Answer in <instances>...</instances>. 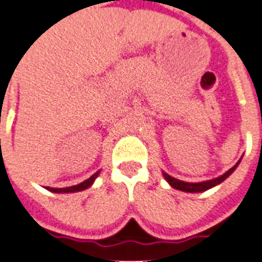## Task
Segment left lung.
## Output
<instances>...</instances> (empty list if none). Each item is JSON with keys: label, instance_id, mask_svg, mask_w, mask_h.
<instances>
[{"label": "left lung", "instance_id": "left-lung-1", "mask_svg": "<svg viewBox=\"0 0 262 262\" xmlns=\"http://www.w3.org/2000/svg\"><path fill=\"white\" fill-rule=\"evenodd\" d=\"M241 160H242V158L236 162V164L234 167L230 168V170L224 172L223 175H220L217 178L209 179V181H203V182H185V181H181V179H177L174 178V177H171V175H168L167 172L163 171L162 174H163L164 179L168 182V185L171 187H174V189H177V190L186 191V193H201V191H205L208 190V189H212V187L217 186L219 183L223 182L224 179H227L232 172L235 171V168L238 167V164L241 163Z\"/></svg>", "mask_w": 262, "mask_h": 262}]
</instances>
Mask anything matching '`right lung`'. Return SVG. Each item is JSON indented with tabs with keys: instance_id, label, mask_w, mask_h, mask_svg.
Wrapping results in <instances>:
<instances>
[{
	"instance_id": "add662e5",
	"label": "right lung",
	"mask_w": 262,
	"mask_h": 262,
	"mask_svg": "<svg viewBox=\"0 0 262 262\" xmlns=\"http://www.w3.org/2000/svg\"><path fill=\"white\" fill-rule=\"evenodd\" d=\"M100 171H96L92 177H90L88 179H85L84 182L79 183V185H75V186H69V187H50L47 186L46 189L49 191H53V193H76V191H81L85 190L88 187L92 186V183L95 182V179L98 178V175Z\"/></svg>"
}]
</instances>
